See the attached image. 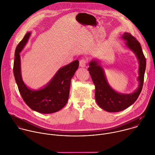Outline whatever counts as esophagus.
<instances>
[{
  "mask_svg": "<svg viewBox=\"0 0 155 155\" xmlns=\"http://www.w3.org/2000/svg\"><path fill=\"white\" fill-rule=\"evenodd\" d=\"M87 62H88V60L87 59H82L79 61V65L81 67H85Z\"/></svg>",
  "mask_w": 155,
  "mask_h": 155,
  "instance_id": "obj_1",
  "label": "esophagus"
}]
</instances>
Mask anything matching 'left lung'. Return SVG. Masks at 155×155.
<instances>
[{"instance_id":"left-lung-1","label":"left lung","mask_w":155,"mask_h":155,"mask_svg":"<svg viewBox=\"0 0 155 155\" xmlns=\"http://www.w3.org/2000/svg\"><path fill=\"white\" fill-rule=\"evenodd\" d=\"M126 41L127 46L136 55L139 63V87L131 94H120L113 90L107 82L103 68L97 61L90 62L88 70L95 85V98L99 106L108 112H118L131 105L138 98L143 84L144 74L146 68V59L140 43L130 33H125L122 36Z\"/></svg>"}]
</instances>
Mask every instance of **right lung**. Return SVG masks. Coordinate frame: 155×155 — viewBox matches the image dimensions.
Wrapping results in <instances>:
<instances>
[{"label": "right lung", "instance_id": "obj_1", "mask_svg": "<svg viewBox=\"0 0 155 155\" xmlns=\"http://www.w3.org/2000/svg\"><path fill=\"white\" fill-rule=\"evenodd\" d=\"M30 35L28 32L16 47L13 65L15 78L22 99L30 108L41 113H53L66 105L69 97L71 79L79 67V61L76 60L60 68L44 88L37 91L30 90L22 79L19 54Z\"/></svg>", "mask_w": 155, "mask_h": 155}]
</instances>
